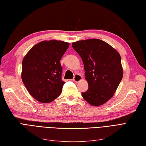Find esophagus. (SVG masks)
<instances>
[{
    "instance_id": "obj_1",
    "label": "esophagus",
    "mask_w": 146,
    "mask_h": 146,
    "mask_svg": "<svg viewBox=\"0 0 146 146\" xmlns=\"http://www.w3.org/2000/svg\"><path fill=\"white\" fill-rule=\"evenodd\" d=\"M82 79V77L79 74H76L74 77L73 80L76 82H79V81H80Z\"/></svg>"
}]
</instances>
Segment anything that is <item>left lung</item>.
I'll return each instance as SVG.
<instances>
[{
    "mask_svg": "<svg viewBox=\"0 0 146 146\" xmlns=\"http://www.w3.org/2000/svg\"><path fill=\"white\" fill-rule=\"evenodd\" d=\"M72 46L82 59L88 84L82 96L91 105L104 104L113 97L123 78L119 54L98 39L76 41Z\"/></svg>",
    "mask_w": 146,
    "mask_h": 146,
    "instance_id": "obj_1",
    "label": "left lung"
}]
</instances>
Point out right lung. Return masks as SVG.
Wrapping results in <instances>:
<instances>
[{"instance_id": "right-lung-1", "label": "right lung", "mask_w": 146, "mask_h": 146, "mask_svg": "<svg viewBox=\"0 0 146 146\" xmlns=\"http://www.w3.org/2000/svg\"><path fill=\"white\" fill-rule=\"evenodd\" d=\"M69 43L62 41H43L35 45L22 61V79L30 94L41 103H49L61 94L60 61Z\"/></svg>"}]
</instances>
